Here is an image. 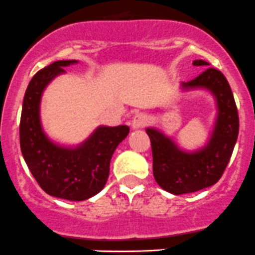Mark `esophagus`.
Segmentation results:
<instances>
[{
    "instance_id": "34e87169",
    "label": "esophagus",
    "mask_w": 255,
    "mask_h": 255,
    "mask_svg": "<svg viewBox=\"0 0 255 255\" xmlns=\"http://www.w3.org/2000/svg\"><path fill=\"white\" fill-rule=\"evenodd\" d=\"M148 118L143 114H136L135 117L131 120V128L133 130H137V128H142L147 125Z\"/></svg>"
}]
</instances>
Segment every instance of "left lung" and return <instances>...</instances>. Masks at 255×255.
<instances>
[{"label":"left lung","instance_id":"obj_1","mask_svg":"<svg viewBox=\"0 0 255 255\" xmlns=\"http://www.w3.org/2000/svg\"><path fill=\"white\" fill-rule=\"evenodd\" d=\"M193 65H208V63L197 59L193 60ZM181 87L185 90L207 89L216 98L218 113L207 145L193 152L181 150L161 131L146 128L152 147L153 177L161 188L173 195L196 192L218 182L228 165L239 132L233 93L218 69L207 68Z\"/></svg>","mask_w":255,"mask_h":255}]
</instances>
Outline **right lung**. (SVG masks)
Segmentation results:
<instances>
[{"mask_svg": "<svg viewBox=\"0 0 255 255\" xmlns=\"http://www.w3.org/2000/svg\"><path fill=\"white\" fill-rule=\"evenodd\" d=\"M75 63L57 60L32 78L22 105L19 143L29 171L45 193L68 201H84L104 188L113 153L130 128L127 125L99 127L77 147H64L47 137L39 117L43 90L65 72L64 67Z\"/></svg>", "mask_w": 255, "mask_h": 255, "instance_id": "obj_1", "label": "right lung"}]
</instances>
